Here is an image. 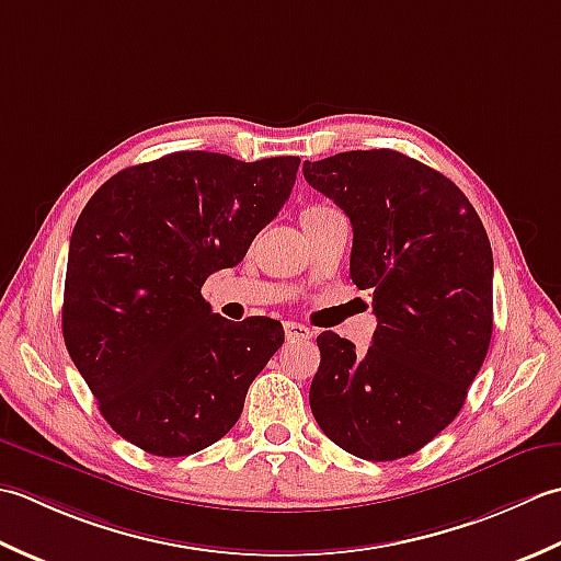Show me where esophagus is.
I'll use <instances>...</instances> for the list:
<instances>
[{"label":"esophagus","mask_w":561,"mask_h":561,"mask_svg":"<svg viewBox=\"0 0 561 561\" xmlns=\"http://www.w3.org/2000/svg\"><path fill=\"white\" fill-rule=\"evenodd\" d=\"M285 334H288V341H307L314 336V331L300 322H285Z\"/></svg>","instance_id":"obj_1"}]
</instances>
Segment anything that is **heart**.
Listing matches in <instances>:
<instances>
[{"label":"heart","mask_w":561,"mask_h":561,"mask_svg":"<svg viewBox=\"0 0 561 561\" xmlns=\"http://www.w3.org/2000/svg\"><path fill=\"white\" fill-rule=\"evenodd\" d=\"M317 210H324V205H310V208H307L302 215H310V213H317Z\"/></svg>","instance_id":"obj_1"}]
</instances>
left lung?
I'll list each match as a JSON object with an SVG mask.
<instances>
[{
	"mask_svg": "<svg viewBox=\"0 0 561 561\" xmlns=\"http://www.w3.org/2000/svg\"><path fill=\"white\" fill-rule=\"evenodd\" d=\"M307 184L353 225L351 280L373 290L377 329L356 353L317 336L310 387L319 428L360 460H399L460 414L486 358L494 259L472 203L440 171L394 150L305 162Z\"/></svg>",
	"mask_w": 561,
	"mask_h": 561,
	"instance_id": "obj_1",
	"label": "left lung"
}]
</instances>
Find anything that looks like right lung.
<instances>
[{
  "label": "right lung",
  "mask_w": 561,
  "mask_h": 561,
  "mask_svg": "<svg viewBox=\"0 0 561 561\" xmlns=\"http://www.w3.org/2000/svg\"><path fill=\"white\" fill-rule=\"evenodd\" d=\"M300 157L239 162L171 152L111 176L84 205L67 256L62 336L108 426L145 453L220 440L283 346L271 317L230 322L201 288L278 215Z\"/></svg>",
  "instance_id": "right-lung-1"
}]
</instances>
